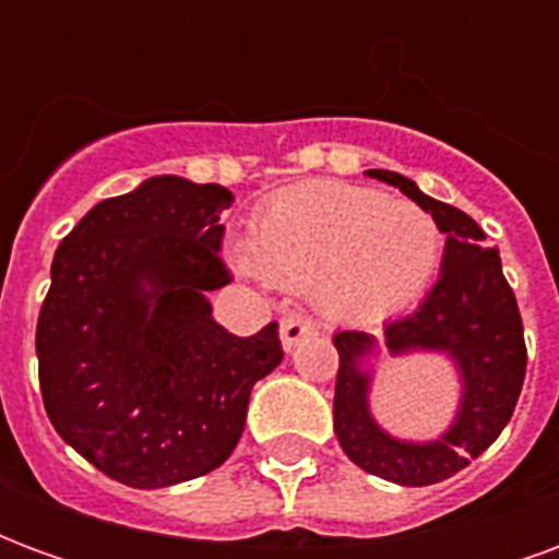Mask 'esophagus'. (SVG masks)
Returning <instances> with one entry per match:
<instances>
[{"label": "esophagus", "mask_w": 559, "mask_h": 559, "mask_svg": "<svg viewBox=\"0 0 559 559\" xmlns=\"http://www.w3.org/2000/svg\"><path fill=\"white\" fill-rule=\"evenodd\" d=\"M317 335L314 320H308L305 314H287L281 320V344H284V350H293L299 341L311 338Z\"/></svg>", "instance_id": "34e87169"}]
</instances>
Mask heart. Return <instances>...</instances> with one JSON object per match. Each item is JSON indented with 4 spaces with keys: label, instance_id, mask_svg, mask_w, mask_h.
<instances>
[{
    "label": "heart",
    "instance_id": "1",
    "mask_svg": "<svg viewBox=\"0 0 559 559\" xmlns=\"http://www.w3.org/2000/svg\"><path fill=\"white\" fill-rule=\"evenodd\" d=\"M443 233L416 203L350 182L296 185L266 200L236 266L284 290H308L332 320L374 323L428 287Z\"/></svg>",
    "mask_w": 559,
    "mask_h": 559
}]
</instances>
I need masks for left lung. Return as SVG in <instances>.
Listing matches in <instances>:
<instances>
[{"instance_id":"left-lung-1","label":"left lung","mask_w":559,"mask_h":559,"mask_svg":"<svg viewBox=\"0 0 559 559\" xmlns=\"http://www.w3.org/2000/svg\"><path fill=\"white\" fill-rule=\"evenodd\" d=\"M380 182L431 212L445 233L443 272L413 314L383 326L392 356L413 350L449 353L461 371V404L449 431L428 443H411L386 433L371 416V371L365 356L377 350L368 332L332 335L338 347L335 380V433L356 467L395 485H433L464 469L500 437L515 413L527 374L524 326L515 293L503 278L500 251L485 248V233L467 212L421 194L413 179L392 170H368Z\"/></svg>"}]
</instances>
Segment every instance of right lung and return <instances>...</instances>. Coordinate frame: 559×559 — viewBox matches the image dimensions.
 I'll use <instances>...</instances> for the list:
<instances>
[{
    "label": "right lung",
    "mask_w": 559,
    "mask_h": 559,
    "mask_svg": "<svg viewBox=\"0 0 559 559\" xmlns=\"http://www.w3.org/2000/svg\"><path fill=\"white\" fill-rule=\"evenodd\" d=\"M233 194L152 176L92 206L56 248L35 353L56 433L104 476L167 488L221 467L257 380L284 359L278 323L236 338L206 293Z\"/></svg>",
    "instance_id": "1"
}]
</instances>
